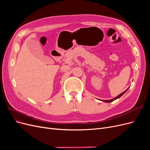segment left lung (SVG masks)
I'll return each mask as SVG.
<instances>
[{"label":"left lung","instance_id":"left-lung-1","mask_svg":"<svg viewBox=\"0 0 150 150\" xmlns=\"http://www.w3.org/2000/svg\"><path fill=\"white\" fill-rule=\"evenodd\" d=\"M129 88H128L127 89L126 91H125L124 92H122V93H121L120 94H119L118 96H117L116 98H113V99H110V100H101L102 101H104V102H106V103H110V102H112V101H115V100H116V99H118V98H120L121 96H122V95H123L127 91H128V89Z\"/></svg>","mask_w":150,"mask_h":150}]
</instances>
